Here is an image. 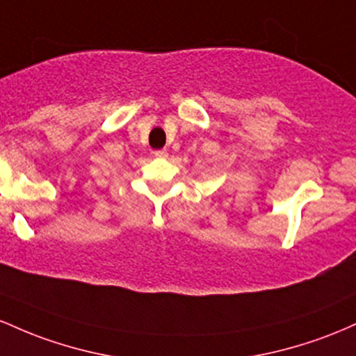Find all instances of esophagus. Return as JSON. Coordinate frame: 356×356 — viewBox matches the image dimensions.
Returning <instances> with one entry per match:
<instances>
[{
  "instance_id": "esophagus-1",
  "label": "esophagus",
  "mask_w": 356,
  "mask_h": 356,
  "mask_svg": "<svg viewBox=\"0 0 356 356\" xmlns=\"http://www.w3.org/2000/svg\"><path fill=\"white\" fill-rule=\"evenodd\" d=\"M153 154L156 158H166L168 156V151L166 149H156V151H153Z\"/></svg>"
}]
</instances>
